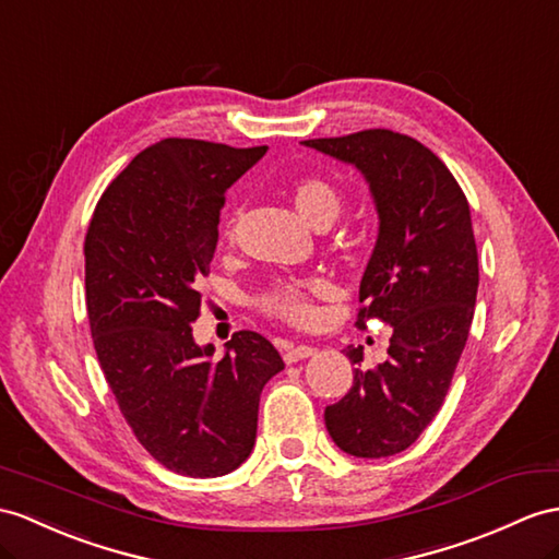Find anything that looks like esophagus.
<instances>
[{"instance_id":"34e87169","label":"esophagus","mask_w":559,"mask_h":559,"mask_svg":"<svg viewBox=\"0 0 559 559\" xmlns=\"http://www.w3.org/2000/svg\"><path fill=\"white\" fill-rule=\"evenodd\" d=\"M310 356H316V348L306 346V344L292 346V348L284 350V360H287L289 365H294V362H298V360H306V358H310Z\"/></svg>"}]
</instances>
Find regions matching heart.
<instances>
[{"mask_svg":"<svg viewBox=\"0 0 559 559\" xmlns=\"http://www.w3.org/2000/svg\"><path fill=\"white\" fill-rule=\"evenodd\" d=\"M294 206L312 225L322 221L334 223L342 209V194L324 177H306L294 187ZM320 289V280H280L261 296V306L270 316L292 324H310L318 318L312 294Z\"/></svg>","mask_w":559,"mask_h":559,"instance_id":"heart-1","label":"heart"}]
</instances>
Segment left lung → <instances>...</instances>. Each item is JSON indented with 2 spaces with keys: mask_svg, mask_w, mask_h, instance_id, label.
Wrapping results in <instances>:
<instances>
[{
  "mask_svg": "<svg viewBox=\"0 0 559 559\" xmlns=\"http://www.w3.org/2000/svg\"><path fill=\"white\" fill-rule=\"evenodd\" d=\"M304 146L356 168L379 217L374 251L360 282L358 324H391L389 358L353 372L346 396L326 405L332 441L356 457L411 448L453 382L479 289L469 203L425 144L391 130L306 140ZM362 360V348H346Z\"/></svg>",
  "mask_w": 559,
  "mask_h": 559,
  "instance_id": "obj_1",
  "label": "left lung"
}]
</instances>
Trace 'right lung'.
Returning <instances> with one entry per match:
<instances>
[{
  "label": "right lung",
  "instance_id": "right-lung-1",
  "mask_svg": "<svg viewBox=\"0 0 559 559\" xmlns=\"http://www.w3.org/2000/svg\"><path fill=\"white\" fill-rule=\"evenodd\" d=\"M267 146L160 140L102 194L85 237L87 316L122 417L148 455L185 476L235 472L253 451L258 403L284 360L265 336L199 346L192 322L225 192Z\"/></svg>",
  "mask_w": 559,
  "mask_h": 559
}]
</instances>
